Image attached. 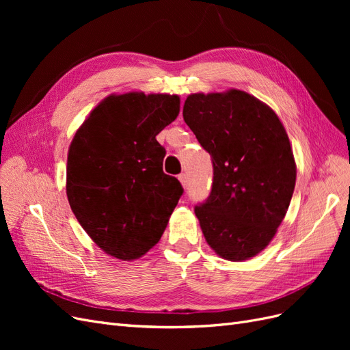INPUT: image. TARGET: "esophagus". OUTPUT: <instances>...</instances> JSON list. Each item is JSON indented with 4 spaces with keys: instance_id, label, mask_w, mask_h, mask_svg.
<instances>
[{
    "instance_id": "esophagus-1",
    "label": "esophagus",
    "mask_w": 350,
    "mask_h": 350,
    "mask_svg": "<svg viewBox=\"0 0 350 350\" xmlns=\"http://www.w3.org/2000/svg\"><path fill=\"white\" fill-rule=\"evenodd\" d=\"M178 179H179V181H181L183 187L187 188V184H188V176H187V174H179V175H178Z\"/></svg>"
}]
</instances>
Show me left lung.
Wrapping results in <instances>:
<instances>
[{"instance_id": "obj_1", "label": "left lung", "mask_w": 350, "mask_h": 350, "mask_svg": "<svg viewBox=\"0 0 350 350\" xmlns=\"http://www.w3.org/2000/svg\"><path fill=\"white\" fill-rule=\"evenodd\" d=\"M183 116L213 163L210 196L194 207L207 243L229 261L257 256L282 224L296 181L280 120L235 89L189 94Z\"/></svg>"}]
</instances>
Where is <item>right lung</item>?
Here are the masks:
<instances>
[{"label": "right lung", "mask_w": 350, "mask_h": 350, "mask_svg": "<svg viewBox=\"0 0 350 350\" xmlns=\"http://www.w3.org/2000/svg\"><path fill=\"white\" fill-rule=\"evenodd\" d=\"M179 113L176 94H112L71 142L67 197L88 235L109 256L135 260L161 239L184 188L163 172L156 135Z\"/></svg>", "instance_id": "1"}]
</instances>
